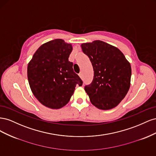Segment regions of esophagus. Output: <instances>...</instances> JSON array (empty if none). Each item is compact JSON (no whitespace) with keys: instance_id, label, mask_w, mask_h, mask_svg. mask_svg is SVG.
<instances>
[{"instance_id":"34e87169","label":"esophagus","mask_w":156,"mask_h":156,"mask_svg":"<svg viewBox=\"0 0 156 156\" xmlns=\"http://www.w3.org/2000/svg\"><path fill=\"white\" fill-rule=\"evenodd\" d=\"M79 77L82 79V77H83V75H82V73H80L79 74Z\"/></svg>"}]
</instances>
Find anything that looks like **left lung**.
<instances>
[{"label":"left lung","instance_id":"left-lung-1","mask_svg":"<svg viewBox=\"0 0 156 156\" xmlns=\"http://www.w3.org/2000/svg\"><path fill=\"white\" fill-rule=\"evenodd\" d=\"M81 48L94 69L92 82L84 87L90 100L100 109L115 107L129 89L130 64L119 49L104 41L83 44Z\"/></svg>","mask_w":156,"mask_h":156}]
</instances>
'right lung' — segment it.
<instances>
[{
  "label": "right lung",
  "mask_w": 156,
  "mask_h": 156,
  "mask_svg": "<svg viewBox=\"0 0 156 156\" xmlns=\"http://www.w3.org/2000/svg\"><path fill=\"white\" fill-rule=\"evenodd\" d=\"M71 44L56 39L41 45L28 65L27 77L31 90L41 104L60 108L68 103L77 84L83 81L73 72L68 58Z\"/></svg>",
  "instance_id": "right-lung-1"
}]
</instances>
